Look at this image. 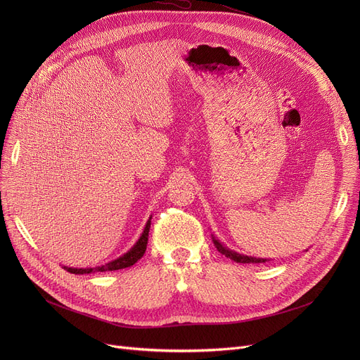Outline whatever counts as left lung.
Wrapping results in <instances>:
<instances>
[{"label":"left lung","instance_id":"obj_1","mask_svg":"<svg viewBox=\"0 0 360 360\" xmlns=\"http://www.w3.org/2000/svg\"><path fill=\"white\" fill-rule=\"evenodd\" d=\"M212 239H213V243L214 247L217 248V251L220 254H223L224 257H228L231 259H233L235 262H242V264H258V262H267L270 259L267 258H257V257H250V255H245V254H239L228 247H224V245L212 233Z\"/></svg>","mask_w":360,"mask_h":360}]
</instances>
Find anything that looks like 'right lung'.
<instances>
[{
  "label": "right lung",
  "instance_id": "1",
  "mask_svg": "<svg viewBox=\"0 0 360 360\" xmlns=\"http://www.w3.org/2000/svg\"><path fill=\"white\" fill-rule=\"evenodd\" d=\"M150 224H151V216L148 217L144 229L140 235V238L137 239V242L132 245V247L125 252L122 254L121 257L112 259L106 264H103V266H98V267H87V269H74V267H67L64 266V270H67L68 273H72V274H90V273H94V271H115V270H122V269H127V267H131L134 266V264L144 255L146 252V248H147V240H148V231H150Z\"/></svg>",
  "mask_w": 360,
  "mask_h": 360
}]
</instances>
